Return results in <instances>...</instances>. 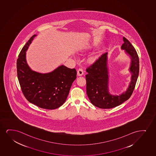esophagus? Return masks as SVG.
<instances>
[{
  "instance_id": "1",
  "label": "esophagus",
  "mask_w": 156,
  "mask_h": 156,
  "mask_svg": "<svg viewBox=\"0 0 156 156\" xmlns=\"http://www.w3.org/2000/svg\"><path fill=\"white\" fill-rule=\"evenodd\" d=\"M83 74V70L82 69H79L77 71V75L79 76H81Z\"/></svg>"
}]
</instances>
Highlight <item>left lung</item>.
Returning <instances> with one entry per match:
<instances>
[{"mask_svg":"<svg viewBox=\"0 0 156 156\" xmlns=\"http://www.w3.org/2000/svg\"><path fill=\"white\" fill-rule=\"evenodd\" d=\"M121 49L131 58L129 71L131 73V81L126 91L119 95H112L108 89L109 76L107 66L108 53L101 55L95 62L86 69V92L90 101L100 108H112L121 105L131 97L139 73V60L133 46L126 37Z\"/></svg>","mask_w":156,"mask_h":156,"instance_id":"obj_1","label":"left lung"}]
</instances>
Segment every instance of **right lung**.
Segmentation results:
<instances>
[{
  "label": "right lung",
  "instance_id": "right-lung-1",
  "mask_svg": "<svg viewBox=\"0 0 156 156\" xmlns=\"http://www.w3.org/2000/svg\"><path fill=\"white\" fill-rule=\"evenodd\" d=\"M30 37L20 51L17 60L18 81L27 100L42 108L56 109L65 103L77 71L61 65L50 73H38L30 69L26 59L27 51L33 39Z\"/></svg>",
  "mask_w": 156,
  "mask_h": 156
}]
</instances>
